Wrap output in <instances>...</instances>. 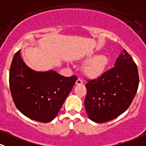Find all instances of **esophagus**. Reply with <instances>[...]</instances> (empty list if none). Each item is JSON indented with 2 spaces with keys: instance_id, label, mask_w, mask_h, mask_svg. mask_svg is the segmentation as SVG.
<instances>
[{
  "instance_id": "esophagus-1",
  "label": "esophagus",
  "mask_w": 146,
  "mask_h": 146,
  "mask_svg": "<svg viewBox=\"0 0 146 146\" xmlns=\"http://www.w3.org/2000/svg\"><path fill=\"white\" fill-rule=\"evenodd\" d=\"M76 84L78 85V86H79V85H82V84H83V81H82V80H80V78H78L77 80H76Z\"/></svg>"
}]
</instances>
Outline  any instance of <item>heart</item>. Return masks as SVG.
Segmentation results:
<instances>
[{
  "mask_svg": "<svg viewBox=\"0 0 146 146\" xmlns=\"http://www.w3.org/2000/svg\"><path fill=\"white\" fill-rule=\"evenodd\" d=\"M111 59L106 54H100L89 59L83 68V73L89 79L101 77L108 69Z\"/></svg>",
  "mask_w": 146,
  "mask_h": 146,
  "instance_id": "heart-1",
  "label": "heart"
}]
</instances>
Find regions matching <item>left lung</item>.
<instances>
[{
	"mask_svg": "<svg viewBox=\"0 0 146 146\" xmlns=\"http://www.w3.org/2000/svg\"><path fill=\"white\" fill-rule=\"evenodd\" d=\"M115 67L101 77L88 80L84 105L88 118L96 123L110 121L125 112L132 103L139 84L138 70L124 50Z\"/></svg>",
	"mask_w": 146,
	"mask_h": 146,
	"instance_id": "left-lung-1",
	"label": "left lung"
}]
</instances>
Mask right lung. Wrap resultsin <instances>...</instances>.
<instances>
[{
  "instance_id": "1",
  "label": "right lung",
  "mask_w": 146,
  "mask_h": 146,
  "mask_svg": "<svg viewBox=\"0 0 146 146\" xmlns=\"http://www.w3.org/2000/svg\"><path fill=\"white\" fill-rule=\"evenodd\" d=\"M77 79L52 70L35 71L23 61L20 50L10 68L9 86L15 106L25 116L41 123L56 118Z\"/></svg>"
}]
</instances>
